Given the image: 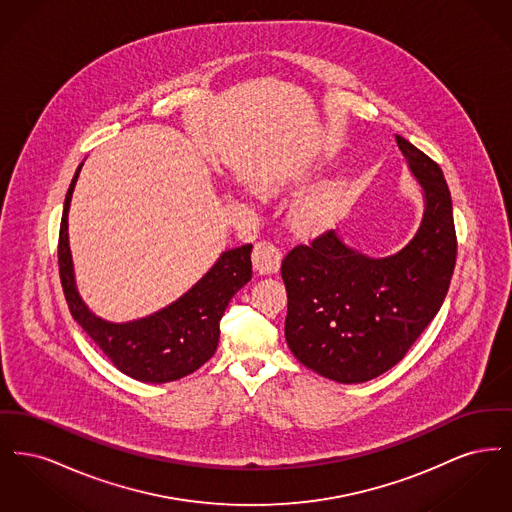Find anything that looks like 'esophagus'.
I'll return each mask as SVG.
<instances>
[{
  "mask_svg": "<svg viewBox=\"0 0 512 512\" xmlns=\"http://www.w3.org/2000/svg\"><path fill=\"white\" fill-rule=\"evenodd\" d=\"M251 259H253V267L259 274H274L280 268L282 253L276 245L270 244V242H259V244H255Z\"/></svg>",
  "mask_w": 512,
  "mask_h": 512,
  "instance_id": "34e87169",
  "label": "esophagus"
}]
</instances>
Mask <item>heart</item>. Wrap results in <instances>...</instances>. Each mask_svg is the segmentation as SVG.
Returning <instances> with one entry per match:
<instances>
[{
  "label": "heart",
  "mask_w": 512,
  "mask_h": 512,
  "mask_svg": "<svg viewBox=\"0 0 512 512\" xmlns=\"http://www.w3.org/2000/svg\"><path fill=\"white\" fill-rule=\"evenodd\" d=\"M334 197H336V190L328 188L324 192L309 195L303 201H299V205L293 211L295 226L301 230H313L320 226L332 211Z\"/></svg>",
  "instance_id": "heart-1"
}]
</instances>
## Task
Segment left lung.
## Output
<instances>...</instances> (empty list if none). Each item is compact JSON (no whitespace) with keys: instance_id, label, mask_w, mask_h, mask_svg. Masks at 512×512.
<instances>
[{"instance_id":"1","label":"left lung","mask_w":512,"mask_h":512,"mask_svg":"<svg viewBox=\"0 0 512 512\" xmlns=\"http://www.w3.org/2000/svg\"><path fill=\"white\" fill-rule=\"evenodd\" d=\"M418 178L426 209L411 244L370 259L334 230L295 245L282 261L288 292L286 341L301 365L341 384H361L397 365L447 295L457 234L438 163L395 136Z\"/></svg>"}]
</instances>
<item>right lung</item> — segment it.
Masks as SVG:
<instances>
[{
  "instance_id": "obj_1",
  "label": "right lung",
  "mask_w": 512,
  "mask_h": 512,
  "mask_svg": "<svg viewBox=\"0 0 512 512\" xmlns=\"http://www.w3.org/2000/svg\"><path fill=\"white\" fill-rule=\"evenodd\" d=\"M80 169L82 163L74 172L65 197L57 245L59 276L71 315L96 341L105 357L122 374L138 382L163 384L192 374L215 355L224 309L236 292L251 280L253 245L224 251L215 267L167 309L134 322H105L88 311L74 286L67 215Z\"/></svg>"
}]
</instances>
